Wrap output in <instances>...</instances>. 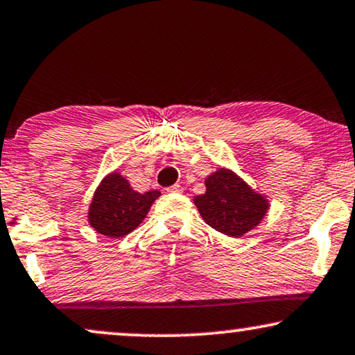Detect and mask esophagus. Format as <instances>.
Instances as JSON below:
<instances>
[{"label": "esophagus", "mask_w": 355, "mask_h": 355, "mask_svg": "<svg viewBox=\"0 0 355 355\" xmlns=\"http://www.w3.org/2000/svg\"><path fill=\"white\" fill-rule=\"evenodd\" d=\"M168 193H182L183 191V188H182V185H172L167 190Z\"/></svg>", "instance_id": "1"}]
</instances>
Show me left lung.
<instances>
[{
    "label": "left lung",
    "mask_w": 355,
    "mask_h": 355,
    "mask_svg": "<svg viewBox=\"0 0 355 355\" xmlns=\"http://www.w3.org/2000/svg\"><path fill=\"white\" fill-rule=\"evenodd\" d=\"M206 191L193 198L202 220L229 237H243L261 224L269 201L234 170L219 167L205 178Z\"/></svg>",
    "instance_id": "obj_1"
}]
</instances>
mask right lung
I'll use <instances>...</instances> for the list:
<instances>
[{
    "instance_id": "right-lung-1",
    "label": "right lung",
    "mask_w": 355,
    "mask_h": 355,
    "mask_svg": "<svg viewBox=\"0 0 355 355\" xmlns=\"http://www.w3.org/2000/svg\"><path fill=\"white\" fill-rule=\"evenodd\" d=\"M160 195L162 193L157 190L136 191L121 173L112 172L102 178L94 191L87 222L103 237H125L139 227Z\"/></svg>"
}]
</instances>
